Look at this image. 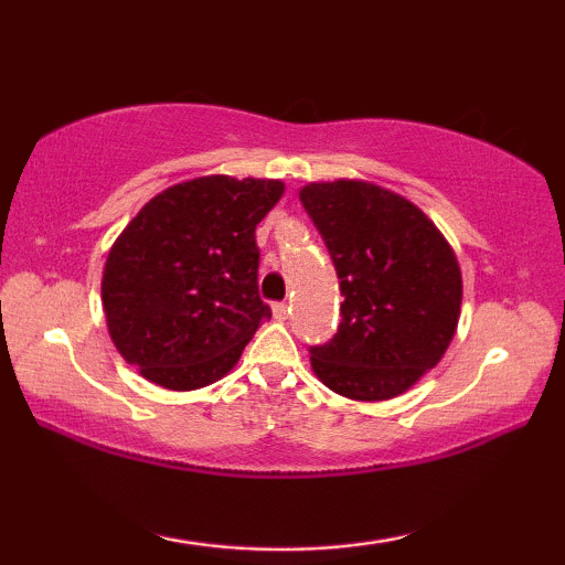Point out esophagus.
Listing matches in <instances>:
<instances>
[{"label":"esophagus","instance_id":"34e87169","mask_svg":"<svg viewBox=\"0 0 565 565\" xmlns=\"http://www.w3.org/2000/svg\"><path fill=\"white\" fill-rule=\"evenodd\" d=\"M273 313H275V319H280V321H285L290 316V306L288 303H275L273 306Z\"/></svg>","mask_w":565,"mask_h":565}]
</instances>
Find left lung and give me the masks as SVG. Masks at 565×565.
Segmentation results:
<instances>
[{
    "label": "left lung",
    "instance_id": "1",
    "mask_svg": "<svg viewBox=\"0 0 565 565\" xmlns=\"http://www.w3.org/2000/svg\"><path fill=\"white\" fill-rule=\"evenodd\" d=\"M300 203L344 296L337 334L311 347L313 373L354 401L398 396L443 360L458 329L452 246L419 207L373 182H311Z\"/></svg>",
    "mask_w": 565,
    "mask_h": 565
}]
</instances>
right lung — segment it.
Instances as JSON below:
<instances>
[{
  "label": "right lung",
  "mask_w": 565,
  "mask_h": 565,
  "mask_svg": "<svg viewBox=\"0 0 565 565\" xmlns=\"http://www.w3.org/2000/svg\"><path fill=\"white\" fill-rule=\"evenodd\" d=\"M280 180L198 177L146 203L103 273L113 344L146 381L195 391L221 381L273 311L259 298L257 223Z\"/></svg>",
  "instance_id": "1"
}]
</instances>
